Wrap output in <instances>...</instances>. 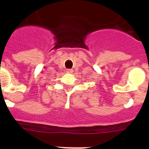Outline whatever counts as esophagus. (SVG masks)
<instances>
[{
    "label": "esophagus",
    "mask_w": 149,
    "mask_h": 149,
    "mask_svg": "<svg viewBox=\"0 0 149 149\" xmlns=\"http://www.w3.org/2000/svg\"><path fill=\"white\" fill-rule=\"evenodd\" d=\"M66 72H68V73H72V72H73V70L72 69H71V68H68V69H67Z\"/></svg>",
    "instance_id": "1"
}]
</instances>
